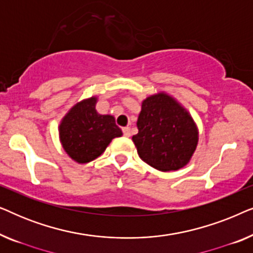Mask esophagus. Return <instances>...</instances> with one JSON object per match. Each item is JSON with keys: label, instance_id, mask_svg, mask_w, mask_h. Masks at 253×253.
<instances>
[{"label": "esophagus", "instance_id": "1", "mask_svg": "<svg viewBox=\"0 0 253 253\" xmlns=\"http://www.w3.org/2000/svg\"><path fill=\"white\" fill-rule=\"evenodd\" d=\"M123 134H124V136H126V137H130V136H131V130H130L129 126L123 127Z\"/></svg>", "mask_w": 253, "mask_h": 253}]
</instances>
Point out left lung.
<instances>
[{
    "instance_id": "left-lung-1",
    "label": "left lung",
    "mask_w": 253,
    "mask_h": 253,
    "mask_svg": "<svg viewBox=\"0 0 253 253\" xmlns=\"http://www.w3.org/2000/svg\"><path fill=\"white\" fill-rule=\"evenodd\" d=\"M137 127L132 140L138 155L161 171L184 167L198 144V129L191 115L165 92L141 102Z\"/></svg>"
}]
</instances>
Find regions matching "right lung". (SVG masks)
Instances as JSON below:
<instances>
[{"label": "right lung", "instance_id": "right-lung-1", "mask_svg": "<svg viewBox=\"0 0 253 253\" xmlns=\"http://www.w3.org/2000/svg\"><path fill=\"white\" fill-rule=\"evenodd\" d=\"M96 96L76 103L61 121L58 131L64 151L78 164L100 157L114 138L122 136L112 115H100Z\"/></svg>", "mask_w": 253, "mask_h": 253}]
</instances>
